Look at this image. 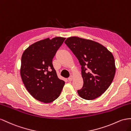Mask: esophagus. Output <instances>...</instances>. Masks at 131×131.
Instances as JSON below:
<instances>
[{
    "label": "esophagus",
    "mask_w": 131,
    "mask_h": 131,
    "mask_svg": "<svg viewBox=\"0 0 131 131\" xmlns=\"http://www.w3.org/2000/svg\"><path fill=\"white\" fill-rule=\"evenodd\" d=\"M73 77L72 76H71L69 78V81H70V82H71V81H72V80H73Z\"/></svg>",
    "instance_id": "34e87169"
}]
</instances>
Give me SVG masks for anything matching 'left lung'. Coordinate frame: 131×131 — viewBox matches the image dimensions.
I'll use <instances>...</instances> for the list:
<instances>
[{
	"label": "left lung",
	"mask_w": 131,
	"mask_h": 131,
	"mask_svg": "<svg viewBox=\"0 0 131 131\" xmlns=\"http://www.w3.org/2000/svg\"><path fill=\"white\" fill-rule=\"evenodd\" d=\"M65 43L81 65L83 85L77 91L78 95L88 100L102 95L109 87L115 74L113 54L98 42L77 37H69Z\"/></svg>",
	"instance_id": "8db88e82"
}]
</instances>
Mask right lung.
I'll list each match as a JSON object with an SVG mask.
<instances>
[{"label": "right lung", "instance_id": "add662e5", "mask_svg": "<svg viewBox=\"0 0 131 131\" xmlns=\"http://www.w3.org/2000/svg\"><path fill=\"white\" fill-rule=\"evenodd\" d=\"M66 38H47L29 46L21 58L20 75L25 86L33 98L49 103L59 96L65 81L59 79L52 60Z\"/></svg>", "mask_w": 131, "mask_h": 131}]
</instances>
